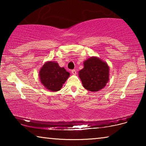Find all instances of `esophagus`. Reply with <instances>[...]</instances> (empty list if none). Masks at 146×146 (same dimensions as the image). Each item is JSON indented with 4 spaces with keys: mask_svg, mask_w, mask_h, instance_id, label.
<instances>
[{
    "mask_svg": "<svg viewBox=\"0 0 146 146\" xmlns=\"http://www.w3.org/2000/svg\"><path fill=\"white\" fill-rule=\"evenodd\" d=\"M71 73H72L73 75H76V70H72V71H71Z\"/></svg>",
    "mask_w": 146,
    "mask_h": 146,
    "instance_id": "34e87169",
    "label": "esophagus"
}]
</instances>
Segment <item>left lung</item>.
<instances>
[{
	"label": "left lung",
	"instance_id": "obj_1",
	"mask_svg": "<svg viewBox=\"0 0 146 146\" xmlns=\"http://www.w3.org/2000/svg\"><path fill=\"white\" fill-rule=\"evenodd\" d=\"M78 76L86 90L97 92L106 86L110 79V67L106 62L97 56H91L84 62V68Z\"/></svg>",
	"mask_w": 146,
	"mask_h": 146
}]
</instances>
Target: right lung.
<instances>
[{
    "label": "right lung",
    "instance_id": "add662e5",
    "mask_svg": "<svg viewBox=\"0 0 146 146\" xmlns=\"http://www.w3.org/2000/svg\"><path fill=\"white\" fill-rule=\"evenodd\" d=\"M39 78L44 88L53 92L61 90L70 76V73L55 61H48L39 71Z\"/></svg>",
    "mask_w": 146,
    "mask_h": 146
}]
</instances>
